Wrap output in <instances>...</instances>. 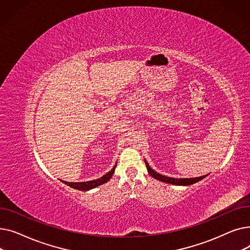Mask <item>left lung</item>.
Here are the masks:
<instances>
[{
  "instance_id": "1",
  "label": "left lung",
  "mask_w": 250,
  "mask_h": 250,
  "mask_svg": "<svg viewBox=\"0 0 250 250\" xmlns=\"http://www.w3.org/2000/svg\"><path fill=\"white\" fill-rule=\"evenodd\" d=\"M145 163H146V166H147V169H148V172L149 174L156 178L158 180H161L163 182H166V183H170V185H176V186H190V185H193V183L198 182L200 180H202L203 178H205L207 175H204V176H200V177H194V178H172V177H167V176H164V175H161L159 173H157L156 171H154V170L149 166V164L147 163V161L145 160Z\"/></svg>"
}]
</instances>
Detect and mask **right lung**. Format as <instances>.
I'll use <instances>...</instances> for the list:
<instances>
[{
    "instance_id": "add662e5",
    "label": "right lung",
    "mask_w": 250,
    "mask_h": 250,
    "mask_svg": "<svg viewBox=\"0 0 250 250\" xmlns=\"http://www.w3.org/2000/svg\"><path fill=\"white\" fill-rule=\"evenodd\" d=\"M115 167H116V164L114 165V167L110 170V171L108 173H106L105 175H103L102 177L98 178V179H95V180H91V181H86V182H65V181H62L63 183H65V185L75 188V189H79V190H89L91 188H94L98 186H101L103 185V183L107 182L111 177H112V174L114 172L115 170Z\"/></svg>"
}]
</instances>
